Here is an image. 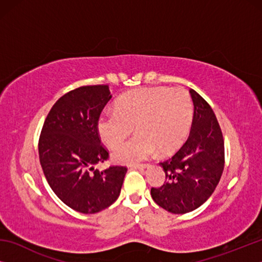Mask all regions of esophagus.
<instances>
[{"mask_svg": "<svg viewBox=\"0 0 262 262\" xmlns=\"http://www.w3.org/2000/svg\"><path fill=\"white\" fill-rule=\"evenodd\" d=\"M149 165V164H133V167H135V168H145Z\"/></svg>", "mask_w": 262, "mask_h": 262, "instance_id": "obj_1", "label": "esophagus"}]
</instances>
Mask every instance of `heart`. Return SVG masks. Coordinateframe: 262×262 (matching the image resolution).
<instances>
[{
  "label": "heart",
  "mask_w": 262,
  "mask_h": 262,
  "mask_svg": "<svg viewBox=\"0 0 262 262\" xmlns=\"http://www.w3.org/2000/svg\"><path fill=\"white\" fill-rule=\"evenodd\" d=\"M193 117L192 99L181 88H145L121 96L114 111L98 120L101 141L111 149L123 143L135 127L137 134L113 154L118 163H134L158 150L166 155L178 149L188 135Z\"/></svg>",
  "instance_id": "1"
}]
</instances>
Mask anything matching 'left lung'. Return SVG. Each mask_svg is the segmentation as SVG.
<instances>
[{
    "mask_svg": "<svg viewBox=\"0 0 262 262\" xmlns=\"http://www.w3.org/2000/svg\"><path fill=\"white\" fill-rule=\"evenodd\" d=\"M194 104L188 139L171 158L161 162L165 183L151 187L159 207L173 214H186L203 205L214 193L224 170V140L210 105L189 90Z\"/></svg>",
    "mask_w": 262,
    "mask_h": 262,
    "instance_id": "1",
    "label": "left lung"
}]
</instances>
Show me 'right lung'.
I'll return each mask as SVG.
<instances>
[{
    "label": "right lung",
    "instance_id": "add662e5",
    "mask_svg": "<svg viewBox=\"0 0 262 262\" xmlns=\"http://www.w3.org/2000/svg\"><path fill=\"white\" fill-rule=\"evenodd\" d=\"M112 98L108 85H84L53 105L39 136V159L48 185L60 200L83 214L104 210L120 194L127 167L94 165L110 158L98 120Z\"/></svg>",
    "mask_w": 262,
    "mask_h": 262
}]
</instances>
